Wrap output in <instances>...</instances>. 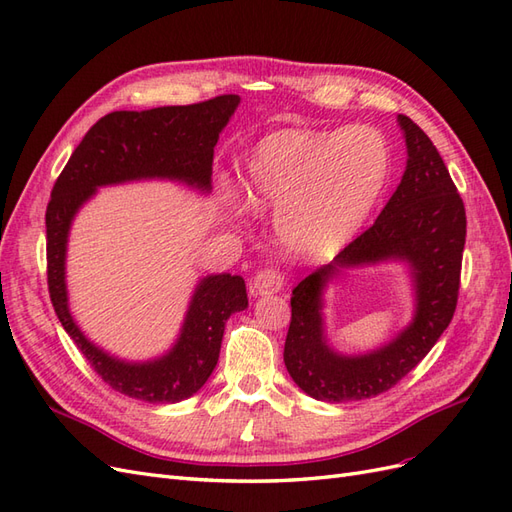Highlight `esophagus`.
<instances>
[{
  "instance_id": "34e87169",
  "label": "esophagus",
  "mask_w": 512,
  "mask_h": 512,
  "mask_svg": "<svg viewBox=\"0 0 512 512\" xmlns=\"http://www.w3.org/2000/svg\"><path fill=\"white\" fill-rule=\"evenodd\" d=\"M286 284V277L282 271L277 269H262L254 275L252 280V294L260 297V294H273V292H280Z\"/></svg>"
}]
</instances>
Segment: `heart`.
Returning a JSON list of instances; mask_svg holds the SVG:
<instances>
[{
	"instance_id": "obj_1",
	"label": "heart",
	"mask_w": 512,
	"mask_h": 512,
	"mask_svg": "<svg viewBox=\"0 0 512 512\" xmlns=\"http://www.w3.org/2000/svg\"><path fill=\"white\" fill-rule=\"evenodd\" d=\"M386 138L371 126L342 132L280 130L252 149L245 194L275 209L277 232L294 254H324L361 228L389 179Z\"/></svg>"
}]
</instances>
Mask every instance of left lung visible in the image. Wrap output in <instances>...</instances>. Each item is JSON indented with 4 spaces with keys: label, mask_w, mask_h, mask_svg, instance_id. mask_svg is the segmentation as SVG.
<instances>
[{
    "label": "left lung",
    "mask_w": 512,
    "mask_h": 512,
    "mask_svg": "<svg viewBox=\"0 0 512 512\" xmlns=\"http://www.w3.org/2000/svg\"><path fill=\"white\" fill-rule=\"evenodd\" d=\"M406 136L408 164L395 194L359 237L292 290V316L284 346L290 378L320 401H359L389 391L421 363L451 324L457 297L466 207L431 138L399 115ZM406 259L417 290L415 320L393 343L361 357L333 353L321 333V290L346 266L382 259Z\"/></svg>",
    "instance_id": "left-lung-1"
}]
</instances>
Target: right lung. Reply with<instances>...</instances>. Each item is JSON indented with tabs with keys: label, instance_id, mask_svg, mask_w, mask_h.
<instances>
[{
	"label": "right lung",
	"instance_id": "right-lung-1",
	"mask_svg": "<svg viewBox=\"0 0 512 512\" xmlns=\"http://www.w3.org/2000/svg\"><path fill=\"white\" fill-rule=\"evenodd\" d=\"M239 100L228 94L188 106L108 113L89 128L53 185L46 207V282L51 303L61 327L96 374L128 397L149 404H175L192 397L218 365L226 320L247 307L245 282L230 273L207 275L196 286L173 350L147 363L119 361L91 344L70 316L66 292L70 224L100 185L158 177L209 192L213 147Z\"/></svg>",
	"mask_w": 512,
	"mask_h": 512
}]
</instances>
